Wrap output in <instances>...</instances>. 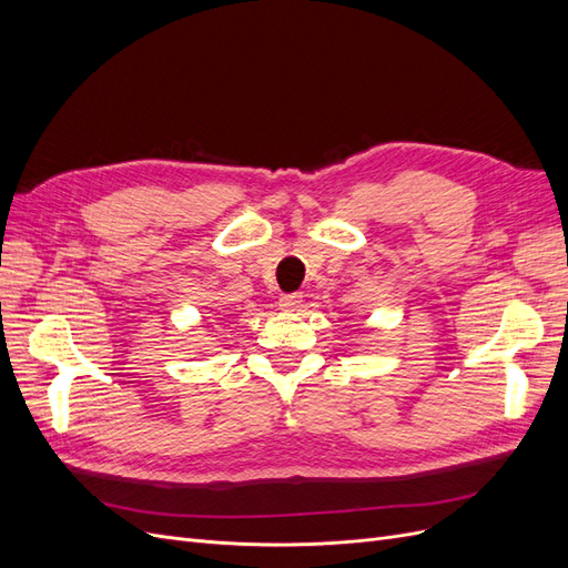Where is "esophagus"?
Wrapping results in <instances>:
<instances>
[{
	"label": "esophagus",
	"instance_id": "esophagus-1",
	"mask_svg": "<svg viewBox=\"0 0 568 568\" xmlns=\"http://www.w3.org/2000/svg\"><path fill=\"white\" fill-rule=\"evenodd\" d=\"M301 305H303V294H286V296L280 298V307H282V311H286V313L298 311Z\"/></svg>",
	"mask_w": 568,
	"mask_h": 568
}]
</instances>
